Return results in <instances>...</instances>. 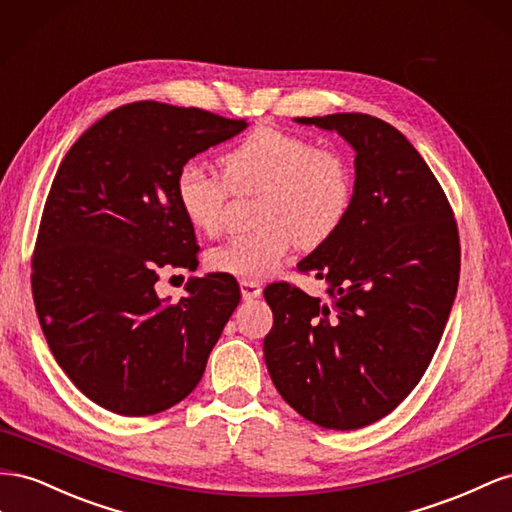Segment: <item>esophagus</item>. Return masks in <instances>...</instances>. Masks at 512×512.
I'll list each match as a JSON object with an SVG mask.
<instances>
[{
  "label": "esophagus",
  "mask_w": 512,
  "mask_h": 512,
  "mask_svg": "<svg viewBox=\"0 0 512 512\" xmlns=\"http://www.w3.org/2000/svg\"><path fill=\"white\" fill-rule=\"evenodd\" d=\"M240 289L244 300H255L261 296V285L255 281H240Z\"/></svg>",
  "instance_id": "34e87169"
}]
</instances>
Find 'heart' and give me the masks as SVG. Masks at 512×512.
<instances>
[{"instance_id": "obj_1", "label": "heart", "mask_w": 512, "mask_h": 512, "mask_svg": "<svg viewBox=\"0 0 512 512\" xmlns=\"http://www.w3.org/2000/svg\"><path fill=\"white\" fill-rule=\"evenodd\" d=\"M223 175L188 160L175 175V199L197 231L216 236L231 193H259L253 231L208 253L216 272L244 281L281 270L296 244L313 248L341 229L354 203V167L334 145L281 128H255L221 158Z\"/></svg>"}]
</instances>
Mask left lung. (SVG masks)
Wrapping results in <instances>:
<instances>
[{
	"label": "left lung",
	"instance_id": "obj_1",
	"mask_svg": "<svg viewBox=\"0 0 512 512\" xmlns=\"http://www.w3.org/2000/svg\"><path fill=\"white\" fill-rule=\"evenodd\" d=\"M356 150L354 203L330 240L298 264L326 300L279 281L264 289L274 324L266 367L281 397L324 429L388 416L440 345L457 296L461 246L446 193L397 128L367 113L296 118Z\"/></svg>",
	"mask_w": 512,
	"mask_h": 512
}]
</instances>
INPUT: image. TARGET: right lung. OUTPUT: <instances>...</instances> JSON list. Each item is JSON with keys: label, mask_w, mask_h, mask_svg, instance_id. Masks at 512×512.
I'll list each match as a JSON object with an SVG mask.
<instances>
[{"label": "right lung", "mask_w": 512, "mask_h": 512, "mask_svg": "<svg viewBox=\"0 0 512 512\" xmlns=\"http://www.w3.org/2000/svg\"><path fill=\"white\" fill-rule=\"evenodd\" d=\"M246 120L139 100L109 111L68 150L42 210L32 294L57 364L87 399L120 416L169 410L195 390L240 302L229 274L188 296H156L160 270L197 268V238L175 175Z\"/></svg>", "instance_id": "add662e5"}]
</instances>
